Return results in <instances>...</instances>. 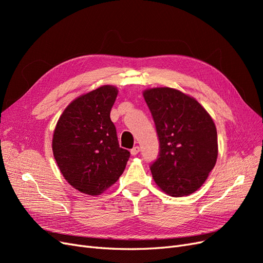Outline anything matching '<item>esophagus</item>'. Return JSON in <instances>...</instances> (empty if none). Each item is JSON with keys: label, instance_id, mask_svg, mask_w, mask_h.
Listing matches in <instances>:
<instances>
[{"label": "esophagus", "instance_id": "obj_1", "mask_svg": "<svg viewBox=\"0 0 263 263\" xmlns=\"http://www.w3.org/2000/svg\"><path fill=\"white\" fill-rule=\"evenodd\" d=\"M139 150H140V148L138 147V146H136V147H134L132 150H130V154L133 155V156H136V155H138V153H139Z\"/></svg>", "mask_w": 263, "mask_h": 263}]
</instances>
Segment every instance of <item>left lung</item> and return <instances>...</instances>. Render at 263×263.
Segmentation results:
<instances>
[{
    "label": "left lung",
    "mask_w": 263,
    "mask_h": 263,
    "mask_svg": "<svg viewBox=\"0 0 263 263\" xmlns=\"http://www.w3.org/2000/svg\"><path fill=\"white\" fill-rule=\"evenodd\" d=\"M159 138L150 165L157 185L170 196L200 189L217 160V132L211 115L194 98L171 87L144 91Z\"/></svg>",
    "instance_id": "left-lung-1"
}]
</instances>
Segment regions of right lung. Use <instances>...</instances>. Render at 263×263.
<instances>
[{
	"instance_id": "add662e5",
	"label": "right lung",
	"mask_w": 263,
	"mask_h": 263,
	"mask_svg": "<svg viewBox=\"0 0 263 263\" xmlns=\"http://www.w3.org/2000/svg\"><path fill=\"white\" fill-rule=\"evenodd\" d=\"M118 90L103 85L73 100L59 117L52 153L70 185L89 195H100L122 176L130 157L119 147L110 109Z\"/></svg>"
}]
</instances>
